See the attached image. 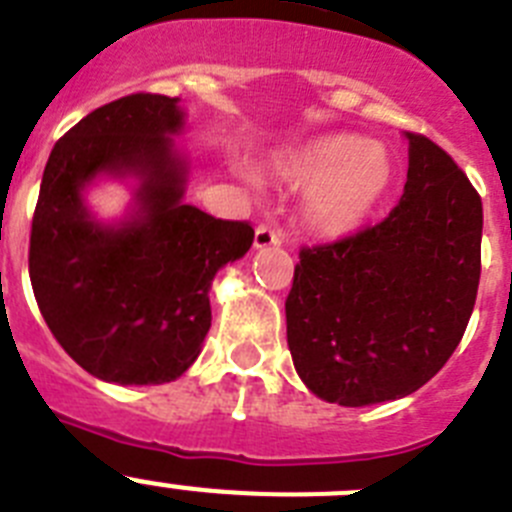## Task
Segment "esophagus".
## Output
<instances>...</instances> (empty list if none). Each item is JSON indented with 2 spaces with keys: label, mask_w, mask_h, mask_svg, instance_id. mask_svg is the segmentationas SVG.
Listing matches in <instances>:
<instances>
[{
  "label": "esophagus",
  "mask_w": 512,
  "mask_h": 512,
  "mask_svg": "<svg viewBox=\"0 0 512 512\" xmlns=\"http://www.w3.org/2000/svg\"><path fill=\"white\" fill-rule=\"evenodd\" d=\"M281 236L271 228V225H259L256 228V236H253V246L256 248H269V246H279Z\"/></svg>",
  "instance_id": "34e87169"
}]
</instances>
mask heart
I'll return each mask as SVG.
<instances>
[{"label":"heart","instance_id":"obj_1","mask_svg":"<svg viewBox=\"0 0 512 512\" xmlns=\"http://www.w3.org/2000/svg\"><path fill=\"white\" fill-rule=\"evenodd\" d=\"M287 175L309 187L307 218L317 231L342 236L358 228L391 182L386 149L353 134H330L287 159Z\"/></svg>","mask_w":512,"mask_h":512}]
</instances>
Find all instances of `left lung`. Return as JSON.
<instances>
[{
	"label": "left lung",
	"mask_w": 512,
	"mask_h": 512,
	"mask_svg": "<svg viewBox=\"0 0 512 512\" xmlns=\"http://www.w3.org/2000/svg\"><path fill=\"white\" fill-rule=\"evenodd\" d=\"M409 139V175L381 223L302 246L287 297L294 368L340 406L396 401L457 350L480 287L482 200L452 157Z\"/></svg>",
	"instance_id": "8db88e82"
}]
</instances>
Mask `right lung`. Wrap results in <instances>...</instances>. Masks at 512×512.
<instances>
[{
  "mask_svg": "<svg viewBox=\"0 0 512 512\" xmlns=\"http://www.w3.org/2000/svg\"><path fill=\"white\" fill-rule=\"evenodd\" d=\"M177 98L131 93L91 111L55 142L32 215L30 281L60 348L101 381L159 386L180 378L210 330V284L253 243L248 220L182 203L187 164L170 134ZM134 174L138 213L93 221L82 187Z\"/></svg>",
  "mask_w": 512,
  "mask_h": 512,
  "instance_id": "obj_1",
  "label": "right lung"
}]
</instances>
